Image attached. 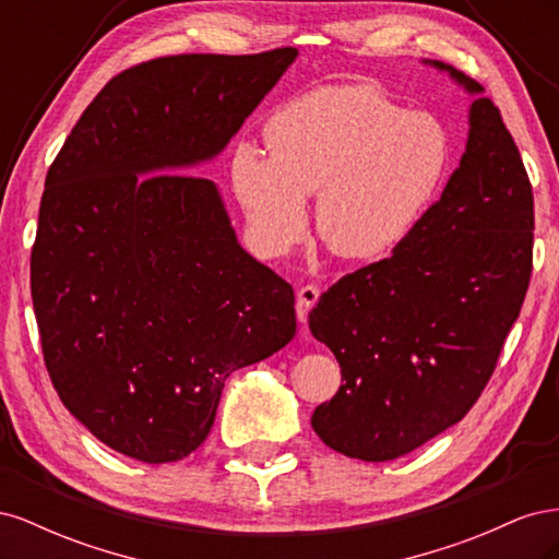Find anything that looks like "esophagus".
Instances as JSON below:
<instances>
[{
  "label": "esophagus",
  "instance_id": "esophagus-1",
  "mask_svg": "<svg viewBox=\"0 0 559 559\" xmlns=\"http://www.w3.org/2000/svg\"><path fill=\"white\" fill-rule=\"evenodd\" d=\"M321 289L314 284H306L298 289V300H296V312L300 321H308V314L312 312V308L319 302Z\"/></svg>",
  "mask_w": 559,
  "mask_h": 559
}]
</instances>
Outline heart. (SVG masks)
Wrapping results in <instances>:
<instances>
[{
  "label": "heart",
  "mask_w": 559,
  "mask_h": 559,
  "mask_svg": "<svg viewBox=\"0 0 559 559\" xmlns=\"http://www.w3.org/2000/svg\"><path fill=\"white\" fill-rule=\"evenodd\" d=\"M263 151L240 142L233 193L253 235L273 251L308 226L317 193L319 240L343 259L396 249L429 212L448 177L452 142L431 114L405 111L376 86H321L273 111Z\"/></svg>",
  "instance_id": "b5f03b06"
}]
</instances>
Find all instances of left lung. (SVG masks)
<instances>
[{"label":"left lung","mask_w":559,"mask_h":559,"mask_svg":"<svg viewBox=\"0 0 559 559\" xmlns=\"http://www.w3.org/2000/svg\"><path fill=\"white\" fill-rule=\"evenodd\" d=\"M462 163L389 259L337 280L310 331L343 384L312 429L352 460L386 462L456 425L492 378L532 277L534 193L520 151L478 81Z\"/></svg>","instance_id":"8db88e82"}]
</instances>
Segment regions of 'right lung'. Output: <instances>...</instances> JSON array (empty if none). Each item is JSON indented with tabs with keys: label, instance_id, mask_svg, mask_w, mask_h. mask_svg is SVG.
Listing matches in <instances>:
<instances>
[{
	"label": "right lung",
	"instance_id": "right-lung-1",
	"mask_svg": "<svg viewBox=\"0 0 559 559\" xmlns=\"http://www.w3.org/2000/svg\"><path fill=\"white\" fill-rule=\"evenodd\" d=\"M294 58L128 67L48 167L29 257L44 364L64 408L132 460L189 456L233 370L296 333L292 284L238 245L210 179L179 173L216 156Z\"/></svg>",
	"mask_w": 559,
	"mask_h": 559
}]
</instances>
